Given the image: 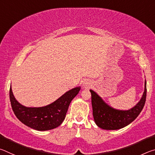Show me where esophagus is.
<instances>
[{
  "label": "esophagus",
  "mask_w": 155,
  "mask_h": 155,
  "mask_svg": "<svg viewBox=\"0 0 155 155\" xmlns=\"http://www.w3.org/2000/svg\"><path fill=\"white\" fill-rule=\"evenodd\" d=\"M92 85V83H91L90 81L89 80H85L83 83V87L85 89H88L90 88L91 86Z\"/></svg>",
  "instance_id": "obj_1"
}]
</instances>
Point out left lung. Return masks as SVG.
Here are the masks:
<instances>
[{
	"mask_svg": "<svg viewBox=\"0 0 155 155\" xmlns=\"http://www.w3.org/2000/svg\"><path fill=\"white\" fill-rule=\"evenodd\" d=\"M93 116L96 124L104 130H117L122 128L137 118L143 109L146 98V81L140 101L128 110L113 108L103 101L96 91L90 90Z\"/></svg>",
	"mask_w": 155,
	"mask_h": 155,
	"instance_id": "left-lung-1",
	"label": "left lung"
}]
</instances>
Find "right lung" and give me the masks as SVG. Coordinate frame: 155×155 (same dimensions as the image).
Masks as SVG:
<instances>
[{
  "label": "right lung",
  "mask_w": 155,
  "mask_h": 155,
  "mask_svg": "<svg viewBox=\"0 0 155 155\" xmlns=\"http://www.w3.org/2000/svg\"><path fill=\"white\" fill-rule=\"evenodd\" d=\"M80 90V86L71 89L53 103L40 107H28L21 104L14 96L12 85L9 98L13 111L21 122L33 129L44 131L53 129L61 124L70 103Z\"/></svg>",
  "instance_id": "add662e5"
}]
</instances>
